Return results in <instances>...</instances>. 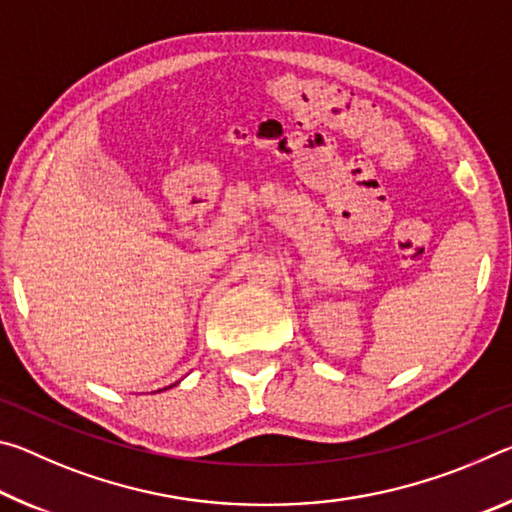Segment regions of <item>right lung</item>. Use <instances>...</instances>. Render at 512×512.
<instances>
[{
    "label": "right lung",
    "mask_w": 512,
    "mask_h": 512,
    "mask_svg": "<svg viewBox=\"0 0 512 512\" xmlns=\"http://www.w3.org/2000/svg\"><path fill=\"white\" fill-rule=\"evenodd\" d=\"M169 388H171V386H169Z\"/></svg>",
    "instance_id": "obj_1"
}]
</instances>
